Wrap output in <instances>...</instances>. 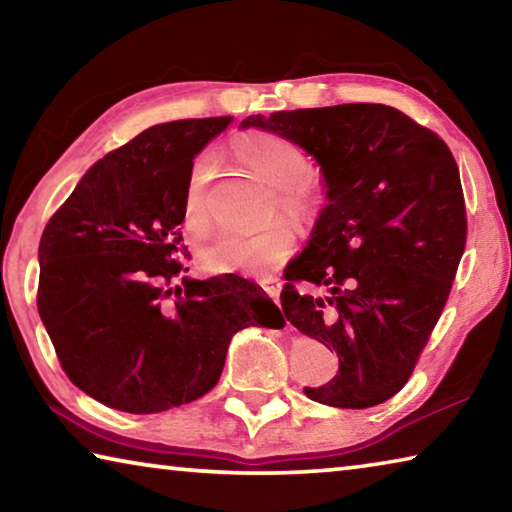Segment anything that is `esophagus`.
I'll return each instance as SVG.
<instances>
[{
	"mask_svg": "<svg viewBox=\"0 0 512 512\" xmlns=\"http://www.w3.org/2000/svg\"><path fill=\"white\" fill-rule=\"evenodd\" d=\"M262 289L268 293V296H271L275 302L280 300V289H282V284H280V280H277V277H264L262 282Z\"/></svg>",
	"mask_w": 512,
	"mask_h": 512,
	"instance_id": "esophagus-1",
	"label": "esophagus"
}]
</instances>
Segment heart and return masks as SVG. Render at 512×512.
<instances>
[{
  "label": "heart",
  "mask_w": 512,
  "mask_h": 512,
  "mask_svg": "<svg viewBox=\"0 0 512 512\" xmlns=\"http://www.w3.org/2000/svg\"><path fill=\"white\" fill-rule=\"evenodd\" d=\"M239 160L253 169L268 187H273L275 210L300 225H314L325 210V189L311 176V160L302 146L289 137L250 131L232 140ZM216 173L212 155H201L189 171L183 198V225L189 235L207 232L205 189ZM296 250V230L287 221H275L253 237H225L207 246L198 262L207 273L259 275L282 266Z\"/></svg>",
  "instance_id": "heart-1"
}]
</instances>
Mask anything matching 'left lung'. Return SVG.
<instances>
[{"mask_svg":"<svg viewBox=\"0 0 512 512\" xmlns=\"http://www.w3.org/2000/svg\"><path fill=\"white\" fill-rule=\"evenodd\" d=\"M241 128L289 137L320 167L327 205L284 268L282 311L339 354V372L305 388L336 409H368L409 381L465 250V201L452 151L381 103L250 115ZM307 281L318 294H300Z\"/></svg>","mask_w":512,"mask_h":512,"instance_id":"left-lung-1","label":"left lung"}]
</instances>
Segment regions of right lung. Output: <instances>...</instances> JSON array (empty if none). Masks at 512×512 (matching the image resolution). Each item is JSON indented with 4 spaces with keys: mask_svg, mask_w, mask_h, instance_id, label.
Returning a JSON list of instances; mask_svg holds the SVG:
<instances>
[{
    "mask_svg": "<svg viewBox=\"0 0 512 512\" xmlns=\"http://www.w3.org/2000/svg\"><path fill=\"white\" fill-rule=\"evenodd\" d=\"M232 117L167 121L92 164L42 232L38 311L74 386L110 409L160 413L212 391L239 329H280L262 287L185 275L194 158Z\"/></svg>",
    "mask_w": 512,
    "mask_h": 512,
    "instance_id": "right-lung-1",
    "label": "right lung"
}]
</instances>
